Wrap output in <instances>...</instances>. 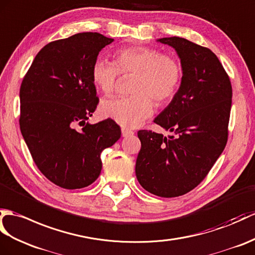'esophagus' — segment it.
Here are the masks:
<instances>
[{
    "label": "esophagus",
    "instance_id": "obj_1",
    "mask_svg": "<svg viewBox=\"0 0 255 255\" xmlns=\"http://www.w3.org/2000/svg\"><path fill=\"white\" fill-rule=\"evenodd\" d=\"M122 134H123V137H129V135L133 134V131L130 129H127V128H122Z\"/></svg>",
    "mask_w": 255,
    "mask_h": 255
}]
</instances>
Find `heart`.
I'll return each instance as SVG.
<instances>
[{
  "label": "heart",
  "instance_id": "obj_1",
  "mask_svg": "<svg viewBox=\"0 0 255 255\" xmlns=\"http://www.w3.org/2000/svg\"><path fill=\"white\" fill-rule=\"evenodd\" d=\"M122 75L135 74L131 97L114 98L101 103V113L124 127H137L149 118L157 104L167 103L178 91L182 67L177 58L150 46H129L114 53V62L98 58L91 67V77L101 91L113 93Z\"/></svg>",
  "mask_w": 255,
  "mask_h": 255
}]
</instances>
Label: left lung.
I'll list each match as a JSON object with an SVG mask.
<instances>
[{
    "instance_id": "1",
    "label": "left lung",
    "mask_w": 255,
    "mask_h": 255,
    "mask_svg": "<svg viewBox=\"0 0 255 255\" xmlns=\"http://www.w3.org/2000/svg\"><path fill=\"white\" fill-rule=\"evenodd\" d=\"M180 57L179 90L154 123L176 135L139 130L135 176L146 191L174 198L200 185L227 143L233 88L217 56L185 38H162Z\"/></svg>"
}]
</instances>
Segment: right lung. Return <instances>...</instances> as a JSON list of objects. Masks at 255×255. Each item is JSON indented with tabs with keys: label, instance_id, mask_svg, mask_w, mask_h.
Here are the masks:
<instances>
[{
	"label": "right lung",
	"instance_id": "add662e5",
	"mask_svg": "<svg viewBox=\"0 0 255 255\" xmlns=\"http://www.w3.org/2000/svg\"><path fill=\"white\" fill-rule=\"evenodd\" d=\"M113 40L81 32L52 41L22 79L21 134L39 170L61 188L80 189L96 181L101 153L121 138V127L111 118L87 123L99 104L92 64Z\"/></svg>",
	"mask_w": 255,
	"mask_h": 255
}]
</instances>
